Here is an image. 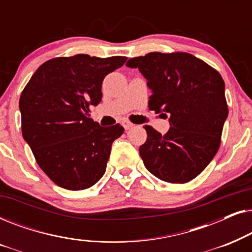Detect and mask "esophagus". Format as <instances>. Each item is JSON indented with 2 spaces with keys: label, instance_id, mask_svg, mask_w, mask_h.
I'll use <instances>...</instances> for the list:
<instances>
[{
  "label": "esophagus",
  "instance_id": "1",
  "mask_svg": "<svg viewBox=\"0 0 252 252\" xmlns=\"http://www.w3.org/2000/svg\"><path fill=\"white\" fill-rule=\"evenodd\" d=\"M123 126H124V128L125 129H129V128H132V127L134 126L132 123L129 122V120H123Z\"/></svg>",
  "mask_w": 252,
  "mask_h": 252
}]
</instances>
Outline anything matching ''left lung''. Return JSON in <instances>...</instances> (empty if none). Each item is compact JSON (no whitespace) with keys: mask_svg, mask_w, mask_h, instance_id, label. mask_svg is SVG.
<instances>
[{"mask_svg":"<svg viewBox=\"0 0 252 252\" xmlns=\"http://www.w3.org/2000/svg\"><path fill=\"white\" fill-rule=\"evenodd\" d=\"M127 66L139 68L153 95L149 109L170 122L165 135L153 128L140 147L144 166L160 180L185 184L197 177L219 149L228 116L221 75L188 53H149Z\"/></svg>","mask_w":252,"mask_h":252,"instance_id":"8db88e82","label":"left lung"}]
</instances>
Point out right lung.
<instances>
[{
    "instance_id": "obj_1",
    "label": "right lung",
    "mask_w": 252,
    "mask_h": 252,
    "mask_svg": "<svg viewBox=\"0 0 252 252\" xmlns=\"http://www.w3.org/2000/svg\"><path fill=\"white\" fill-rule=\"evenodd\" d=\"M127 58L79 54L41 65L19 98L22 133L44 173L67 190L94 186L104 174L112 142L124 133L119 124L99 126L89 106L102 99L106 74Z\"/></svg>"
}]
</instances>
